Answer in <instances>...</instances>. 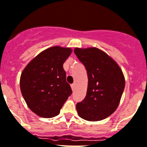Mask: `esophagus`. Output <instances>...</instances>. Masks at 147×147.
<instances>
[{
	"instance_id": "obj_1",
	"label": "esophagus",
	"mask_w": 147,
	"mask_h": 147,
	"mask_svg": "<svg viewBox=\"0 0 147 147\" xmlns=\"http://www.w3.org/2000/svg\"><path fill=\"white\" fill-rule=\"evenodd\" d=\"M75 87H76V84H72L71 85V90H75Z\"/></svg>"
}]
</instances>
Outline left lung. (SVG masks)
Segmentation results:
<instances>
[{"label": "left lung", "instance_id": "8db88e82", "mask_svg": "<svg viewBox=\"0 0 147 147\" xmlns=\"http://www.w3.org/2000/svg\"><path fill=\"white\" fill-rule=\"evenodd\" d=\"M74 52L86 67L88 86L86 97L77 103L80 117L99 121L115 111L125 88V77L118 63L101 49L76 48Z\"/></svg>", "mask_w": 147, "mask_h": 147}]
</instances>
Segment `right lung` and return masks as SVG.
<instances>
[{
	"label": "right lung",
	"instance_id": "obj_1",
	"mask_svg": "<svg viewBox=\"0 0 147 147\" xmlns=\"http://www.w3.org/2000/svg\"><path fill=\"white\" fill-rule=\"evenodd\" d=\"M71 53V48L51 47L32 59L22 71L21 92L28 108L39 117L58 115L71 94L63 67Z\"/></svg>",
	"mask_w": 147,
	"mask_h": 147
}]
</instances>
